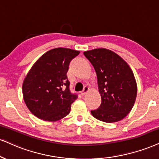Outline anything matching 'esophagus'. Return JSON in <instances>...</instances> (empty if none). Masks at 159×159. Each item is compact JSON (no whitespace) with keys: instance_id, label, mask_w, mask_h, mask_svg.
I'll use <instances>...</instances> for the list:
<instances>
[{"instance_id":"1","label":"esophagus","mask_w":159,"mask_h":159,"mask_svg":"<svg viewBox=\"0 0 159 159\" xmlns=\"http://www.w3.org/2000/svg\"><path fill=\"white\" fill-rule=\"evenodd\" d=\"M89 88L88 87V86L85 85V87H84L83 91L81 92V94L83 95V96H84L85 94H86V93H87L88 92H89Z\"/></svg>"}]
</instances>
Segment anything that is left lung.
<instances>
[{"mask_svg": "<svg viewBox=\"0 0 159 159\" xmlns=\"http://www.w3.org/2000/svg\"><path fill=\"white\" fill-rule=\"evenodd\" d=\"M84 55L96 70L102 98L100 106L92 110L91 114L107 123L121 120L136 101L137 86L132 70L121 57L106 48L87 51Z\"/></svg>", "mask_w": 159, "mask_h": 159, "instance_id": "left-lung-1", "label": "left lung"}]
</instances>
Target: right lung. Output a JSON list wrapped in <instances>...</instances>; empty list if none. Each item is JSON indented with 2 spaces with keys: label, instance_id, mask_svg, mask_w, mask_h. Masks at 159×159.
I'll list each match as a JSON object with an SVG mask.
<instances>
[{
  "label": "right lung",
  "instance_id": "1",
  "mask_svg": "<svg viewBox=\"0 0 159 159\" xmlns=\"http://www.w3.org/2000/svg\"><path fill=\"white\" fill-rule=\"evenodd\" d=\"M79 54L70 48H54L41 56L29 70L23 83V95L35 116L54 121L70 113L78 96L70 91L66 74L70 61Z\"/></svg>",
  "mask_w": 159,
  "mask_h": 159
}]
</instances>
